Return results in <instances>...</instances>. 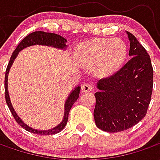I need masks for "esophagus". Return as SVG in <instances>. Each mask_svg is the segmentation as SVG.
Listing matches in <instances>:
<instances>
[{
    "label": "esophagus",
    "mask_w": 160,
    "mask_h": 160,
    "mask_svg": "<svg viewBox=\"0 0 160 160\" xmlns=\"http://www.w3.org/2000/svg\"><path fill=\"white\" fill-rule=\"evenodd\" d=\"M92 89H93V87H92L90 83H85L83 84L82 87H81V91H82L83 92H91V91H92Z\"/></svg>",
    "instance_id": "1"
}]
</instances>
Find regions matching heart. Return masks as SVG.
Returning a JSON list of instances; mask_svg holds the SVG:
<instances>
[{
	"label": "heart",
	"instance_id": "1",
	"mask_svg": "<svg viewBox=\"0 0 160 160\" xmlns=\"http://www.w3.org/2000/svg\"><path fill=\"white\" fill-rule=\"evenodd\" d=\"M126 55V44L119 38L89 40L75 50V58L80 65L85 68L94 66L95 72L102 76L117 71L123 62Z\"/></svg>",
	"mask_w": 160,
	"mask_h": 160
}]
</instances>
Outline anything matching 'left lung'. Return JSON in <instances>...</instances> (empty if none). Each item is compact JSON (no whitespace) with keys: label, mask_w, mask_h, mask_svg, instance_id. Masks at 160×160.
I'll list each match as a JSON object with an SVG mask.
<instances>
[{"label":"left lung","mask_w":160,"mask_h":160,"mask_svg":"<svg viewBox=\"0 0 160 160\" xmlns=\"http://www.w3.org/2000/svg\"><path fill=\"white\" fill-rule=\"evenodd\" d=\"M129 60L111 76L97 84L94 120L98 128L115 133L130 128L148 112L153 86L150 56L136 38L127 32Z\"/></svg>","instance_id":"1"}]
</instances>
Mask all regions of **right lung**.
Returning a JSON list of instances; mask_svg holds the SVG:
<instances>
[{"label": "right lung", "mask_w": 160, "mask_h": 160, "mask_svg": "<svg viewBox=\"0 0 160 160\" xmlns=\"http://www.w3.org/2000/svg\"><path fill=\"white\" fill-rule=\"evenodd\" d=\"M66 42L67 40L63 38V37L60 36L58 34L56 33H50V32H32L29 35L24 38V39L19 42V45L17 46V48L14 49V51L12 52V56L10 58L8 65L7 67V70H6L5 74V98L7 104L8 106L9 110L12 113V117L14 118L17 123L19 124L23 128H25L26 131H29L31 133L37 134H41V135H51V134H55L59 133L62 130L65 128L68 122V114H69L70 109L72 108L73 104L74 102L78 99L79 98V94L80 92V87H77L74 88V90L72 91V92L68 95V97L67 98L66 103H65V112H64V118H63L62 122L57 125L56 127L53 128L49 130H38V129H34L32 128L29 127L28 125H26L24 122H23L17 113L14 111V109L12 108L11 101H10V98H9L8 90V76L9 70L10 68L13 63V61L16 58V56H18V54L20 50L25 49L26 47H29L32 45H46V46H51L54 48H57V49H66Z\"/></svg>", "instance_id": "right-lung-1"}]
</instances>
